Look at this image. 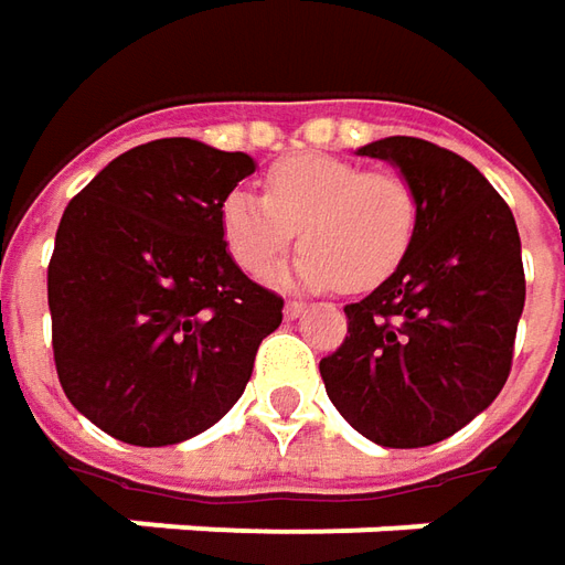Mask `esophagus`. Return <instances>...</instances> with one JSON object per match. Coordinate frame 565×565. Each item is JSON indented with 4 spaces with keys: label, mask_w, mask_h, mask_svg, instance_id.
Here are the masks:
<instances>
[{
    "label": "esophagus",
    "mask_w": 565,
    "mask_h": 565,
    "mask_svg": "<svg viewBox=\"0 0 565 565\" xmlns=\"http://www.w3.org/2000/svg\"><path fill=\"white\" fill-rule=\"evenodd\" d=\"M302 309H306V302H300V300H287L284 302V319H300L302 316Z\"/></svg>",
    "instance_id": "obj_1"
}]
</instances>
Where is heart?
I'll return each instance as SVG.
<instances>
[{"label": "heart", "instance_id": "1", "mask_svg": "<svg viewBox=\"0 0 565 565\" xmlns=\"http://www.w3.org/2000/svg\"><path fill=\"white\" fill-rule=\"evenodd\" d=\"M416 222V190L403 174L338 156L281 159L265 174V196L234 190L222 203L227 253L253 278H265L300 231L294 275L306 287H379L403 263Z\"/></svg>", "mask_w": 565, "mask_h": 565}]
</instances>
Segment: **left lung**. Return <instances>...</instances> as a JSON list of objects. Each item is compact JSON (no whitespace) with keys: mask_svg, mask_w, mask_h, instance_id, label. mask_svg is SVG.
<instances>
[{"mask_svg":"<svg viewBox=\"0 0 565 565\" xmlns=\"http://www.w3.org/2000/svg\"><path fill=\"white\" fill-rule=\"evenodd\" d=\"M416 190V237L397 271L343 306L347 338L319 362L331 403L360 435L409 450L457 435L513 365L525 306L510 205L472 162L418 137L360 149Z\"/></svg>","mask_w":565,"mask_h":565,"instance_id":"obj_1","label":"left lung"}]
</instances>
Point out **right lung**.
Returning a JSON list of instances; mask_svg holds the SVG:
<instances>
[{
	"label": "right lung",
	"instance_id": "1",
	"mask_svg": "<svg viewBox=\"0 0 565 565\" xmlns=\"http://www.w3.org/2000/svg\"><path fill=\"white\" fill-rule=\"evenodd\" d=\"M256 162L166 137L111 159L65 209L50 259L55 372L111 438L166 447L241 399L284 300L231 259L222 203Z\"/></svg>",
	"mask_w": 565,
	"mask_h": 565
}]
</instances>
